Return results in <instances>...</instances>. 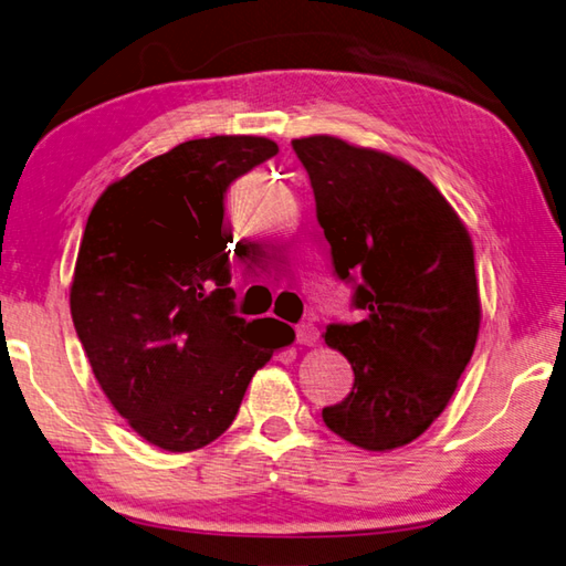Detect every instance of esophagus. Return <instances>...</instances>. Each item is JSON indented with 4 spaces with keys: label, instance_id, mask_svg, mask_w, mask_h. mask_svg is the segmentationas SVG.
Listing matches in <instances>:
<instances>
[{
    "label": "esophagus",
    "instance_id": "34e87169",
    "mask_svg": "<svg viewBox=\"0 0 566 566\" xmlns=\"http://www.w3.org/2000/svg\"><path fill=\"white\" fill-rule=\"evenodd\" d=\"M295 339H297V345L311 347L319 339V329L313 323H301L295 327Z\"/></svg>",
    "mask_w": 566,
    "mask_h": 566
}]
</instances>
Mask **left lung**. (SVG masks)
<instances>
[{"label":"left lung","mask_w":566,"mask_h":566,"mask_svg":"<svg viewBox=\"0 0 566 566\" xmlns=\"http://www.w3.org/2000/svg\"><path fill=\"white\" fill-rule=\"evenodd\" d=\"M359 323L327 325L355 384L323 421L365 451L411 443L449 407L481 329L473 241L429 177L333 135L293 140Z\"/></svg>","instance_id":"8db88e82"}]
</instances>
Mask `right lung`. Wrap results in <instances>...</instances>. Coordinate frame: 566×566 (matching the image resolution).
Segmentation results:
<instances>
[{"label":"right lung","instance_id":"1","mask_svg":"<svg viewBox=\"0 0 566 566\" xmlns=\"http://www.w3.org/2000/svg\"><path fill=\"white\" fill-rule=\"evenodd\" d=\"M275 153L255 135L182 143L113 182L85 223L73 325L115 411L163 451L217 441L251 377L295 337L259 336L229 287L223 195Z\"/></svg>","mask_w":566,"mask_h":566}]
</instances>
